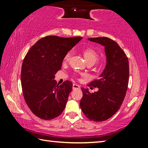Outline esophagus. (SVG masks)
Segmentation results:
<instances>
[{"mask_svg": "<svg viewBox=\"0 0 148 148\" xmlns=\"http://www.w3.org/2000/svg\"><path fill=\"white\" fill-rule=\"evenodd\" d=\"M72 89H73L74 90L79 89V86H78V85H77V84H73V86H72Z\"/></svg>", "mask_w": 148, "mask_h": 148, "instance_id": "obj_1", "label": "esophagus"}]
</instances>
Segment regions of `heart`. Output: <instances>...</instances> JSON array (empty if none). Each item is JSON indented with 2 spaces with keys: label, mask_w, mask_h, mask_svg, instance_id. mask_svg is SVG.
Segmentation results:
<instances>
[{
  "label": "heart",
  "mask_w": 148,
  "mask_h": 148,
  "mask_svg": "<svg viewBox=\"0 0 148 148\" xmlns=\"http://www.w3.org/2000/svg\"><path fill=\"white\" fill-rule=\"evenodd\" d=\"M84 56L87 62H92L95 63L99 59V56L96 51L94 49L91 48H86L83 51ZM71 57V52H68L64 57V61H69Z\"/></svg>",
  "instance_id": "1"
}]
</instances>
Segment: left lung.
Masks as SVG:
<instances>
[{
	"instance_id": "8db88e82",
	"label": "left lung",
	"mask_w": 148,
	"mask_h": 148,
	"mask_svg": "<svg viewBox=\"0 0 148 148\" xmlns=\"http://www.w3.org/2000/svg\"><path fill=\"white\" fill-rule=\"evenodd\" d=\"M104 47L106 65L99 78L87 86L99 88L91 93L81 89L83 97L79 106L91 121L100 122L109 119L118 111L125 99L129 79L128 58L117 42L107 37L88 38Z\"/></svg>"
}]
</instances>
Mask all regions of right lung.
I'll list each match as a JSON object with an SVG mask.
<instances>
[{"label": "right lung", "mask_w": 148, "mask_h": 148, "mask_svg": "<svg viewBox=\"0 0 148 148\" xmlns=\"http://www.w3.org/2000/svg\"><path fill=\"white\" fill-rule=\"evenodd\" d=\"M82 38L44 37L25 57L21 73L22 91L27 106L39 118L53 119L63 112L72 83L66 80L59 86L55 74L61 69L65 55Z\"/></svg>", "instance_id": "add662e5"}]
</instances>
